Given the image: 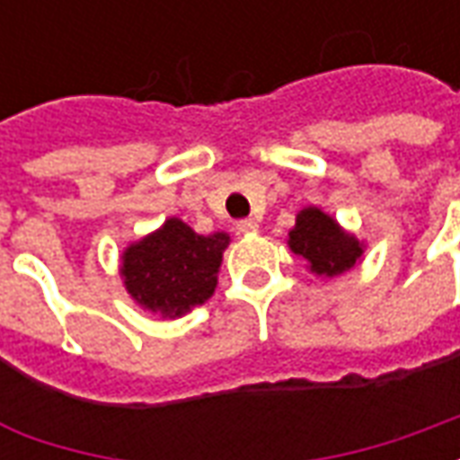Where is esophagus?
Segmentation results:
<instances>
[{"label": "esophagus", "mask_w": 460, "mask_h": 460, "mask_svg": "<svg viewBox=\"0 0 460 460\" xmlns=\"http://www.w3.org/2000/svg\"><path fill=\"white\" fill-rule=\"evenodd\" d=\"M236 231H239V234H253V231H259V221L256 219L236 221Z\"/></svg>", "instance_id": "obj_1"}]
</instances>
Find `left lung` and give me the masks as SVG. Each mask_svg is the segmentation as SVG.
<instances>
[{"mask_svg":"<svg viewBox=\"0 0 460 460\" xmlns=\"http://www.w3.org/2000/svg\"><path fill=\"white\" fill-rule=\"evenodd\" d=\"M290 249L310 263V270L318 276H340L355 266L362 256V246L355 236L340 229L335 219L315 207L298 214L296 226L290 229Z\"/></svg>","mask_w":460,"mask_h":460,"instance_id":"8db88e82","label":"left lung"}]
</instances>
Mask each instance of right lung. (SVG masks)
Here are the masks:
<instances>
[{
	"label": "right lung",
	"instance_id": "1",
	"mask_svg": "<svg viewBox=\"0 0 460 460\" xmlns=\"http://www.w3.org/2000/svg\"><path fill=\"white\" fill-rule=\"evenodd\" d=\"M226 234L199 236L184 221L167 219L160 231L122 253L125 288L142 308L177 318L211 298Z\"/></svg>",
	"mask_w": 460,
	"mask_h": 460
}]
</instances>
